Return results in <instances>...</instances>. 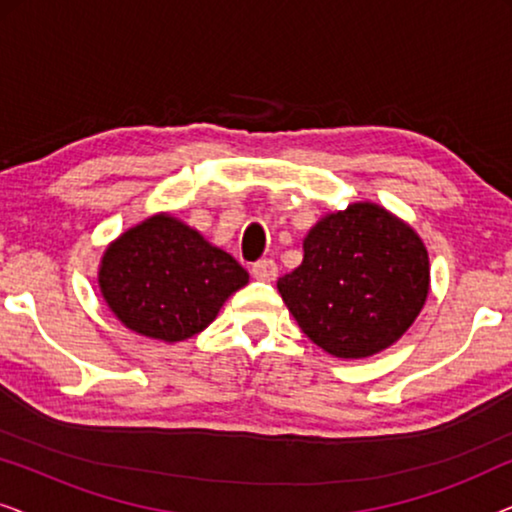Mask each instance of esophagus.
Listing matches in <instances>:
<instances>
[{"mask_svg":"<svg viewBox=\"0 0 512 512\" xmlns=\"http://www.w3.org/2000/svg\"><path fill=\"white\" fill-rule=\"evenodd\" d=\"M251 275H254L258 282H272L277 277V263L272 258H261L251 265Z\"/></svg>","mask_w":512,"mask_h":512,"instance_id":"obj_1","label":"esophagus"}]
</instances>
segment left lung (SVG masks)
Here are the masks:
<instances>
[{"instance_id": "8db88e82", "label": "left lung", "mask_w": 512, "mask_h": 512, "mask_svg": "<svg viewBox=\"0 0 512 512\" xmlns=\"http://www.w3.org/2000/svg\"><path fill=\"white\" fill-rule=\"evenodd\" d=\"M303 263L279 277L286 307L314 345L366 359L401 338L429 296V254L408 223L375 202L326 214Z\"/></svg>"}]
</instances>
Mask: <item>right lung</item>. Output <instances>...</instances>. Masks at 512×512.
<instances>
[{
    "mask_svg": "<svg viewBox=\"0 0 512 512\" xmlns=\"http://www.w3.org/2000/svg\"><path fill=\"white\" fill-rule=\"evenodd\" d=\"M97 282L125 328L179 342L205 331L249 272L198 230L156 214L109 244Z\"/></svg>",
    "mask_w": 512,
    "mask_h": 512,
    "instance_id": "add662e5",
    "label": "right lung"
}]
</instances>
